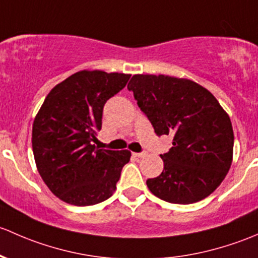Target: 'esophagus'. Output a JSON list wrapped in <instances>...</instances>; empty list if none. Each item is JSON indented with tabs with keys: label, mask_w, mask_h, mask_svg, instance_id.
Wrapping results in <instances>:
<instances>
[{
	"label": "esophagus",
	"mask_w": 258,
	"mask_h": 258,
	"mask_svg": "<svg viewBox=\"0 0 258 258\" xmlns=\"http://www.w3.org/2000/svg\"><path fill=\"white\" fill-rule=\"evenodd\" d=\"M145 155H147V153H134V156H137V158H144Z\"/></svg>",
	"instance_id": "1"
}]
</instances>
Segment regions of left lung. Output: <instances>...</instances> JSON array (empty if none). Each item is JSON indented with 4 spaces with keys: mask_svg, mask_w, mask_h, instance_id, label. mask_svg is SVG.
<instances>
[{
    "mask_svg": "<svg viewBox=\"0 0 258 258\" xmlns=\"http://www.w3.org/2000/svg\"><path fill=\"white\" fill-rule=\"evenodd\" d=\"M132 90L156 135H174L161 154L164 170L148 179L149 190L171 204L198 203L222 182L232 163L230 116L200 84L184 78L135 74Z\"/></svg>",
    "mask_w": 258,
    "mask_h": 258,
    "instance_id": "left-lung-1",
    "label": "left lung"
}]
</instances>
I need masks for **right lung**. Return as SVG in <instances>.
I'll use <instances>...</instances> for the list:
<instances>
[{
    "mask_svg": "<svg viewBox=\"0 0 258 258\" xmlns=\"http://www.w3.org/2000/svg\"><path fill=\"white\" fill-rule=\"evenodd\" d=\"M130 74L81 71L57 84L44 99L32 128L37 169L57 198L76 206L109 199L129 150L99 149L103 108L126 86Z\"/></svg>",
    "mask_w": 258,
    "mask_h": 258,
    "instance_id": "add662e5",
    "label": "right lung"
}]
</instances>
